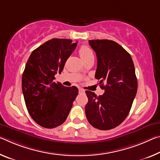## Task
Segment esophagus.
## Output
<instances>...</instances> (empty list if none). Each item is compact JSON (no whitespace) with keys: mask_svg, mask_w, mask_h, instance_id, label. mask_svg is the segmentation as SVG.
I'll return each instance as SVG.
<instances>
[{"mask_svg":"<svg viewBox=\"0 0 160 160\" xmlns=\"http://www.w3.org/2000/svg\"><path fill=\"white\" fill-rule=\"evenodd\" d=\"M79 93H80V94L85 93V90H83V89H82V88H80V89H79Z\"/></svg>","mask_w":160,"mask_h":160,"instance_id":"1","label":"esophagus"}]
</instances>
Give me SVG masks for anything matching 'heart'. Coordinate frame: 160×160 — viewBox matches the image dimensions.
<instances>
[{
	"mask_svg": "<svg viewBox=\"0 0 160 160\" xmlns=\"http://www.w3.org/2000/svg\"><path fill=\"white\" fill-rule=\"evenodd\" d=\"M79 54L82 60H85L88 58L93 56V52L92 50L89 47H88L87 45H82V46L80 47L79 50Z\"/></svg>",
	"mask_w": 160,
	"mask_h": 160,
	"instance_id": "heart-1",
	"label": "heart"
}]
</instances>
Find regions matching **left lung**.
Wrapping results in <instances>:
<instances>
[{"instance_id":"left-lung-1","label":"left lung","mask_w":160,"mask_h":160,"mask_svg":"<svg viewBox=\"0 0 160 160\" xmlns=\"http://www.w3.org/2000/svg\"><path fill=\"white\" fill-rule=\"evenodd\" d=\"M89 44L97 55L95 78L100 80L99 84L105 92L98 97L91 91H85L88 98L85 115L94 128L111 130L125 120L136 96L135 66L129 52L115 41L92 40Z\"/></svg>"}]
</instances>
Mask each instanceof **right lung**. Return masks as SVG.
Returning <instances> with one entry per match:
<instances>
[{
  "label": "right lung",
  "mask_w": 160,
  "mask_h": 160,
  "mask_svg": "<svg viewBox=\"0 0 160 160\" xmlns=\"http://www.w3.org/2000/svg\"><path fill=\"white\" fill-rule=\"evenodd\" d=\"M70 39L53 38L32 52L22 76L25 105L35 122L55 128L64 122L78 94L75 86L54 82L77 46Z\"/></svg>",
  "instance_id": "1"
}]
</instances>
